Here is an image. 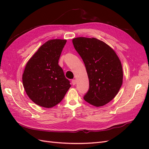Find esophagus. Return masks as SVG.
I'll use <instances>...</instances> for the list:
<instances>
[{
  "label": "esophagus",
  "instance_id": "obj_1",
  "mask_svg": "<svg viewBox=\"0 0 149 149\" xmlns=\"http://www.w3.org/2000/svg\"><path fill=\"white\" fill-rule=\"evenodd\" d=\"M71 82H72V84H73V85H75L76 84V79H73L71 81Z\"/></svg>",
  "mask_w": 149,
  "mask_h": 149
}]
</instances>
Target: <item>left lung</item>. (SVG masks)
<instances>
[{
  "label": "left lung",
  "mask_w": 149,
  "mask_h": 149,
  "mask_svg": "<svg viewBox=\"0 0 149 149\" xmlns=\"http://www.w3.org/2000/svg\"><path fill=\"white\" fill-rule=\"evenodd\" d=\"M75 49L86 69L89 88L84 100L96 107L109 102L118 93L123 84L121 62L114 50L95 38H73Z\"/></svg>",
  "instance_id": "8db88e82"
}]
</instances>
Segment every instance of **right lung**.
<instances>
[{
  "mask_svg": "<svg viewBox=\"0 0 149 149\" xmlns=\"http://www.w3.org/2000/svg\"><path fill=\"white\" fill-rule=\"evenodd\" d=\"M66 40H49L26 63L22 75L25 92L36 104L50 108L60 103L71 87L58 65Z\"/></svg>",
  "mask_w": 149,
  "mask_h": 149,
  "instance_id": "1",
  "label": "right lung"
}]
</instances>
